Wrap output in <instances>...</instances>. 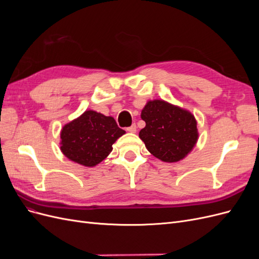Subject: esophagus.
Returning <instances> with one entry per match:
<instances>
[{
	"instance_id": "34e87169",
	"label": "esophagus",
	"mask_w": 259,
	"mask_h": 259,
	"mask_svg": "<svg viewBox=\"0 0 259 259\" xmlns=\"http://www.w3.org/2000/svg\"><path fill=\"white\" fill-rule=\"evenodd\" d=\"M127 132H130V133H136V132H137V127H136V125H135V124H133L132 126L127 127Z\"/></svg>"
}]
</instances>
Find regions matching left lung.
Returning a JSON list of instances; mask_svg holds the SVG:
<instances>
[{
  "mask_svg": "<svg viewBox=\"0 0 259 259\" xmlns=\"http://www.w3.org/2000/svg\"><path fill=\"white\" fill-rule=\"evenodd\" d=\"M146 126L139 138L148 151L162 162L184 160L199 139L197 120L187 109L163 99L149 100L142 110Z\"/></svg>",
  "mask_w": 259,
  "mask_h": 259,
  "instance_id": "1",
  "label": "left lung"
}]
</instances>
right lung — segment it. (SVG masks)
<instances>
[{"mask_svg": "<svg viewBox=\"0 0 259 259\" xmlns=\"http://www.w3.org/2000/svg\"><path fill=\"white\" fill-rule=\"evenodd\" d=\"M125 134L112 116L86 110L60 131V150L74 163L96 166L112 151V145Z\"/></svg>", "mask_w": 259, "mask_h": 259, "instance_id": "1", "label": "right lung"}]
</instances>
